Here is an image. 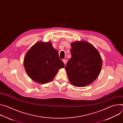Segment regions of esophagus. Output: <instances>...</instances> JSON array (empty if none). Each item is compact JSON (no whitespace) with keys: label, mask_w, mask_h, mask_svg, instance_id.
Segmentation results:
<instances>
[{"label":"esophagus","mask_w":123,"mask_h":123,"mask_svg":"<svg viewBox=\"0 0 123 123\" xmlns=\"http://www.w3.org/2000/svg\"><path fill=\"white\" fill-rule=\"evenodd\" d=\"M63 62H64V64H65V65H66V63H67V60H66V59H63Z\"/></svg>","instance_id":"obj_1"}]
</instances>
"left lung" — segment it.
<instances>
[{"label":"left lung","mask_w":123,"mask_h":123,"mask_svg":"<svg viewBox=\"0 0 123 123\" xmlns=\"http://www.w3.org/2000/svg\"><path fill=\"white\" fill-rule=\"evenodd\" d=\"M72 57L65 69L70 82L77 87L92 83L98 76L102 61L97 50L90 43L77 41L72 43Z\"/></svg>","instance_id":"obj_1"}]
</instances>
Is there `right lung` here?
Segmentation results:
<instances>
[{
    "mask_svg": "<svg viewBox=\"0 0 123 123\" xmlns=\"http://www.w3.org/2000/svg\"><path fill=\"white\" fill-rule=\"evenodd\" d=\"M24 66L29 77L40 84L52 81L58 69L65 67L51 43L42 42H37L28 50Z\"/></svg>",
    "mask_w": 123,
    "mask_h": 123,
    "instance_id": "add662e5",
    "label": "right lung"
}]
</instances>
